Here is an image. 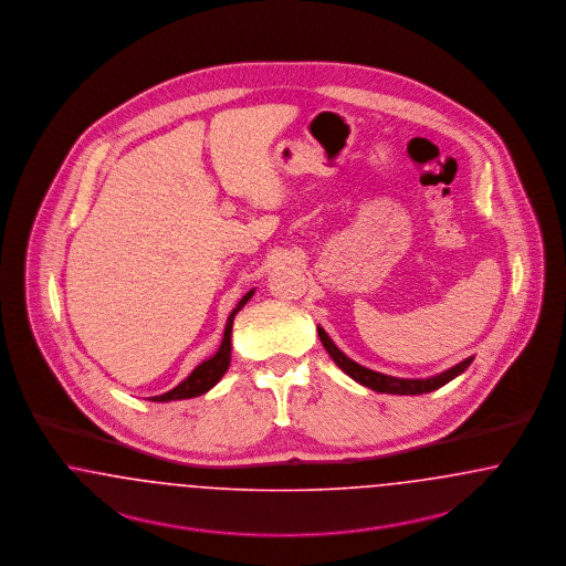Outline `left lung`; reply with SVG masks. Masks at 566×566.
Segmentation results:
<instances>
[{
	"label": "left lung",
	"mask_w": 566,
	"mask_h": 566,
	"mask_svg": "<svg viewBox=\"0 0 566 566\" xmlns=\"http://www.w3.org/2000/svg\"><path fill=\"white\" fill-rule=\"evenodd\" d=\"M317 332H319L321 345L329 353V357L334 359V364L343 369L345 374H348L355 382L368 387L371 391H378V394H431V391L440 389L443 385H448V382H450L452 378H457L459 374H463V371L469 368V364L473 361V357H468V359H463L461 364L446 369L442 374L429 376V378H395V376H387V374H380V371H374V369L359 366L357 361H353L350 357H346L345 353H343L338 346L334 345V340L325 334V329H323L321 325L317 327Z\"/></svg>",
	"instance_id": "1"
}]
</instances>
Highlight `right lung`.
I'll use <instances>...</instances> for the list:
<instances>
[{"label":"right lung","instance_id":"add662e5","mask_svg":"<svg viewBox=\"0 0 566 566\" xmlns=\"http://www.w3.org/2000/svg\"><path fill=\"white\" fill-rule=\"evenodd\" d=\"M253 292H255V290H249V292L239 300V304L232 308L230 317L226 321V329H223V338H221V345L220 348H218V353H216L211 359L202 361L200 366L192 369V374H190L184 382H179L175 389L167 391V394L151 397V401L190 399V397H198V395L207 394L209 389H213V387L220 382L221 376L226 374V369L230 366V353H232V343H230V336H232V321H234V315H237V313L245 306L247 302L251 300Z\"/></svg>","mask_w":566,"mask_h":566}]
</instances>
